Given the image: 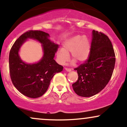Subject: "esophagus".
<instances>
[{
	"label": "esophagus",
	"instance_id": "obj_1",
	"mask_svg": "<svg viewBox=\"0 0 127 127\" xmlns=\"http://www.w3.org/2000/svg\"><path fill=\"white\" fill-rule=\"evenodd\" d=\"M65 70L66 71V72H70L72 70L70 69V68H65Z\"/></svg>",
	"mask_w": 127,
	"mask_h": 127
}]
</instances>
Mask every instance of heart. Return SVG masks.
Segmentation results:
<instances>
[{"mask_svg": "<svg viewBox=\"0 0 127 127\" xmlns=\"http://www.w3.org/2000/svg\"><path fill=\"white\" fill-rule=\"evenodd\" d=\"M90 52V42L86 36L75 35L68 39L63 44V48L57 51L56 56L60 64H64L69 59L68 54L73 60L72 63L76 62L82 63L88 59Z\"/></svg>", "mask_w": 127, "mask_h": 127, "instance_id": "1", "label": "heart"}]
</instances>
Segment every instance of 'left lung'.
<instances>
[{
    "label": "left lung",
    "instance_id": "obj_1",
    "mask_svg": "<svg viewBox=\"0 0 127 127\" xmlns=\"http://www.w3.org/2000/svg\"><path fill=\"white\" fill-rule=\"evenodd\" d=\"M90 54L87 62L75 68L78 79L72 84L78 95L89 97L98 94L111 78L115 64V54L110 39L106 34L92 32Z\"/></svg>",
    "mask_w": 127,
    "mask_h": 127
}]
</instances>
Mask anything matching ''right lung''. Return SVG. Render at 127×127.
Masks as SVG:
<instances>
[{
    "instance_id": "add662e5",
    "label": "right lung",
    "mask_w": 127,
    "mask_h": 127,
    "mask_svg": "<svg viewBox=\"0 0 127 127\" xmlns=\"http://www.w3.org/2000/svg\"><path fill=\"white\" fill-rule=\"evenodd\" d=\"M49 37L48 33L44 32L30 30L17 39L10 51L9 64L12 84L21 94L30 98L43 95L55 74L63 69L54 59L59 45L51 41ZM29 38L37 40L42 44L43 57L36 64H26L19 55L20 48Z\"/></svg>"
}]
</instances>
